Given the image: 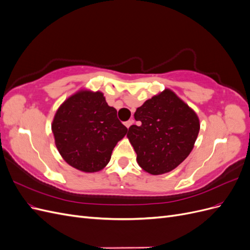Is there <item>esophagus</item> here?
Returning a JSON list of instances; mask_svg holds the SVG:
<instances>
[{
  "mask_svg": "<svg viewBox=\"0 0 250 250\" xmlns=\"http://www.w3.org/2000/svg\"><path fill=\"white\" fill-rule=\"evenodd\" d=\"M132 123H133V120H128V121H126V122H125V126L127 128H129L132 125Z\"/></svg>",
  "mask_w": 250,
  "mask_h": 250,
  "instance_id": "obj_1",
  "label": "esophagus"
}]
</instances>
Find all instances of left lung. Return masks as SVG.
I'll use <instances>...</instances> for the list:
<instances>
[{
    "label": "left lung",
    "instance_id": "obj_1",
    "mask_svg": "<svg viewBox=\"0 0 250 250\" xmlns=\"http://www.w3.org/2000/svg\"><path fill=\"white\" fill-rule=\"evenodd\" d=\"M134 119L140 124L131 125L127 137L140 167L153 175L170 172L186 160L200 128L194 110L170 89L147 100Z\"/></svg>",
    "mask_w": 250,
    "mask_h": 250
}]
</instances>
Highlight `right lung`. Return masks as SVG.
<instances>
[{
	"instance_id": "1",
	"label": "right lung",
	"mask_w": 250,
	"mask_h": 250,
	"mask_svg": "<svg viewBox=\"0 0 250 250\" xmlns=\"http://www.w3.org/2000/svg\"><path fill=\"white\" fill-rule=\"evenodd\" d=\"M56 147L63 160L83 172H97L110 160L127 128L100 92H81L65 100L52 123Z\"/></svg>"
}]
</instances>
